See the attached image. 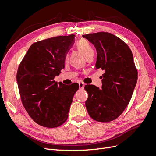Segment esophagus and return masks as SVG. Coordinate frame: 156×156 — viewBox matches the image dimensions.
Masks as SVG:
<instances>
[{
	"mask_svg": "<svg viewBox=\"0 0 156 156\" xmlns=\"http://www.w3.org/2000/svg\"><path fill=\"white\" fill-rule=\"evenodd\" d=\"M79 87H80V88L83 89V87H84V84H83V83L80 82V83H79Z\"/></svg>",
	"mask_w": 156,
	"mask_h": 156,
	"instance_id": "34e87169",
	"label": "esophagus"
}]
</instances>
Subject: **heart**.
<instances>
[{
	"mask_svg": "<svg viewBox=\"0 0 156 156\" xmlns=\"http://www.w3.org/2000/svg\"><path fill=\"white\" fill-rule=\"evenodd\" d=\"M76 46L77 49L84 55L86 59L90 57L93 58L94 55V51L92 47L86 39L79 40Z\"/></svg>",
	"mask_w": 156,
	"mask_h": 156,
	"instance_id": "1",
	"label": "heart"
}]
</instances>
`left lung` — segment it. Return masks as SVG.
Returning a JSON list of instances; mask_svg holds the SVG:
<instances>
[{
	"mask_svg": "<svg viewBox=\"0 0 156 156\" xmlns=\"http://www.w3.org/2000/svg\"><path fill=\"white\" fill-rule=\"evenodd\" d=\"M97 51L96 69L105 71L101 76V90L86 85L88 94L86 107L90 116L101 122L113 121L129 104L138 79L133 55L122 39L108 32L82 35Z\"/></svg>",
	"mask_w": 156,
	"mask_h": 156,
	"instance_id": "obj_1",
	"label": "left lung"
}]
</instances>
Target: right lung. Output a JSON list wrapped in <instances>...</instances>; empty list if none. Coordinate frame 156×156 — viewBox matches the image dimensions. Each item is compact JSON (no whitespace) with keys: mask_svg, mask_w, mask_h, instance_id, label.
I'll use <instances>...</instances> for the list:
<instances>
[{"mask_svg":"<svg viewBox=\"0 0 156 156\" xmlns=\"http://www.w3.org/2000/svg\"><path fill=\"white\" fill-rule=\"evenodd\" d=\"M74 36H57L33 43L20 64L16 80L22 104L38 125L55 128L68 117L76 83L65 86L54 80L65 68Z\"/></svg>","mask_w":156,"mask_h":156,"instance_id":"add662e5","label":"right lung"}]
</instances>
